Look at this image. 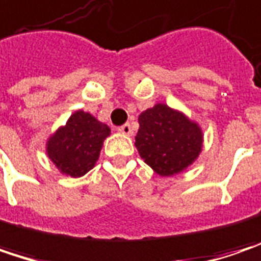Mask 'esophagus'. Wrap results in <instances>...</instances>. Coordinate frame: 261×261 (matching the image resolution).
<instances>
[{"label":"esophagus","instance_id":"1","mask_svg":"<svg viewBox=\"0 0 261 261\" xmlns=\"http://www.w3.org/2000/svg\"><path fill=\"white\" fill-rule=\"evenodd\" d=\"M118 131L121 134H124V136H131V134H133V128H131V125L128 122L124 124V125H121L118 128Z\"/></svg>","mask_w":261,"mask_h":261}]
</instances>
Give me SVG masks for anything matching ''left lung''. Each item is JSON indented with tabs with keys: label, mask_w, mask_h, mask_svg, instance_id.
<instances>
[{
	"label": "left lung",
	"mask_w": 261,
	"mask_h": 261,
	"mask_svg": "<svg viewBox=\"0 0 261 261\" xmlns=\"http://www.w3.org/2000/svg\"><path fill=\"white\" fill-rule=\"evenodd\" d=\"M139 124L136 147L158 175L182 172L201 152L203 133L197 122L165 103L142 112Z\"/></svg>",
	"instance_id": "1"
}]
</instances>
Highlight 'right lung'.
<instances>
[{
    "mask_svg": "<svg viewBox=\"0 0 261 261\" xmlns=\"http://www.w3.org/2000/svg\"><path fill=\"white\" fill-rule=\"evenodd\" d=\"M111 134L107 124L85 111H75L64 127L52 134L46 143V153L60 172L83 176L99 159L103 140Z\"/></svg>",
    "mask_w": 261,
    "mask_h": 261,
    "instance_id": "obj_1",
    "label": "right lung"
}]
</instances>
